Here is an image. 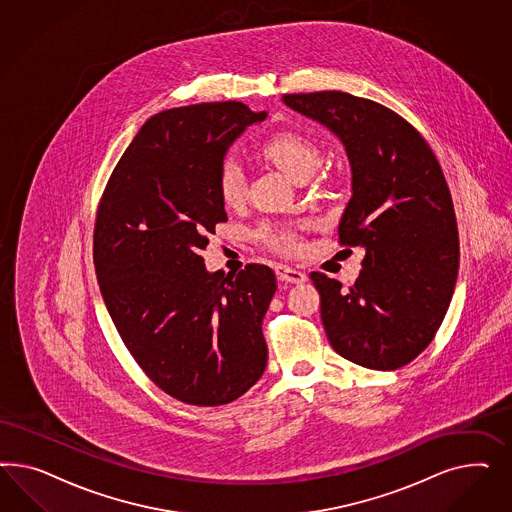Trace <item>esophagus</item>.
Returning a JSON list of instances; mask_svg holds the SVG:
<instances>
[{"mask_svg": "<svg viewBox=\"0 0 512 512\" xmlns=\"http://www.w3.org/2000/svg\"><path fill=\"white\" fill-rule=\"evenodd\" d=\"M276 276H278L279 281H283V283H295V285H300V283H306V281H308V276H306L304 272H300V270H296V268H291V266H285V264L276 266Z\"/></svg>", "mask_w": 512, "mask_h": 512, "instance_id": "1", "label": "esophagus"}]
</instances>
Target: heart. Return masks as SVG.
Here are the masks:
<instances>
[{
  "label": "heart",
  "mask_w": 512,
  "mask_h": 512,
  "mask_svg": "<svg viewBox=\"0 0 512 512\" xmlns=\"http://www.w3.org/2000/svg\"><path fill=\"white\" fill-rule=\"evenodd\" d=\"M263 152L268 159H272L281 171L291 176L295 182L310 178L317 171L321 163L319 148L296 133H278L272 139L266 140ZM217 195L221 202L229 208L242 204L246 197V174L244 167L238 159L227 157L217 171ZM255 236L272 249L281 253H295L300 242L298 234L291 227H283L276 223H261L255 231Z\"/></svg>",
  "instance_id": "1"
}]
</instances>
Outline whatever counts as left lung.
I'll use <instances>...</instances> for the list:
<instances>
[{"instance_id":"obj_1","label":"left lung","mask_w":512,"mask_h":512,"mask_svg":"<svg viewBox=\"0 0 512 512\" xmlns=\"http://www.w3.org/2000/svg\"><path fill=\"white\" fill-rule=\"evenodd\" d=\"M283 103L340 139L351 165L341 244L366 251L355 285L311 272L332 349L388 372L434 340L458 278V227L432 148L396 112L343 92L293 93Z\"/></svg>"}]
</instances>
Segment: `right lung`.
Segmentation results:
<instances>
[{
  "label": "right lung",
  "instance_id": "1",
  "mask_svg": "<svg viewBox=\"0 0 512 512\" xmlns=\"http://www.w3.org/2000/svg\"><path fill=\"white\" fill-rule=\"evenodd\" d=\"M266 112L244 103L169 109L140 127L97 210L93 263L125 347L169 396L233 402L266 368L263 317L276 293L264 264L208 272V234L227 221L216 178L225 155Z\"/></svg>",
  "mask_w": 512,
  "mask_h": 512
}]
</instances>
